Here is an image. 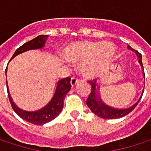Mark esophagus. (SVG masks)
Instances as JSON below:
<instances>
[{
    "instance_id": "obj_1",
    "label": "esophagus",
    "mask_w": 151,
    "mask_h": 151,
    "mask_svg": "<svg viewBox=\"0 0 151 151\" xmlns=\"http://www.w3.org/2000/svg\"><path fill=\"white\" fill-rule=\"evenodd\" d=\"M79 82H80V80L79 79H77V78H71V80H70V84H71V87L72 88H74V87H76L78 84H79Z\"/></svg>"
}]
</instances>
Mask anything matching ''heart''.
<instances>
[{"label":"heart","mask_w":151,"mask_h":151,"mask_svg":"<svg viewBox=\"0 0 151 151\" xmlns=\"http://www.w3.org/2000/svg\"><path fill=\"white\" fill-rule=\"evenodd\" d=\"M64 58L79 64V72L86 78L99 77L110 66L115 56V48L109 42L78 41L70 45Z\"/></svg>","instance_id":"1"}]
</instances>
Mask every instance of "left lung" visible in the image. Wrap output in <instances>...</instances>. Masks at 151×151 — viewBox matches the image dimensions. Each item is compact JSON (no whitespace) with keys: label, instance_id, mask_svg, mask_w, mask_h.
<instances>
[{"label":"left lung","instance_id":"1","mask_svg":"<svg viewBox=\"0 0 151 151\" xmlns=\"http://www.w3.org/2000/svg\"><path fill=\"white\" fill-rule=\"evenodd\" d=\"M127 48L136 53V55L138 57V62L141 64V67L142 69V73H143V77H144V81H145V74H144V70H143V65H142V56L138 51H135L132 49L130 45L127 46ZM91 84V93L89 94L88 98L87 99V106L88 108L91 110L92 113H94L96 115H98L103 119H117V118H122L128 114H130L138 105V103L141 100L142 96L143 95L144 88L142 90V93L139 95V99L136 100L135 103L131 104L129 107L126 108H116L108 106L106 103H105L100 96V83H98L96 81H89Z\"/></svg>","mask_w":151,"mask_h":151}]
</instances>
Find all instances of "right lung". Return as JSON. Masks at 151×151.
Here are the masks:
<instances>
[{"instance_id": "obj_1", "label": "right lung", "mask_w": 151, "mask_h": 151, "mask_svg": "<svg viewBox=\"0 0 151 151\" xmlns=\"http://www.w3.org/2000/svg\"><path fill=\"white\" fill-rule=\"evenodd\" d=\"M47 38H48V36L40 35L37 37H35L34 39L25 43L24 45H22L20 47H19L15 51L14 55H12L10 61H12L14 57H16L17 55H20V53H23L27 51L37 50V49L44 48ZM5 73H7V68H6ZM70 81V78H65V79H62V80L58 81L56 83L55 93H53V96L51 99V100L45 106H43L42 108H40L38 110H36V111H25V110L19 108L12 100V98L9 91V87L7 85V91H8V96H9L10 105H12V107L13 108L15 113L19 117H21L23 120H25L30 124H36V125L45 124L49 123L50 121L53 120L62 112L63 107V101L65 99V96L70 91V87H71Z\"/></svg>"}]
</instances>
